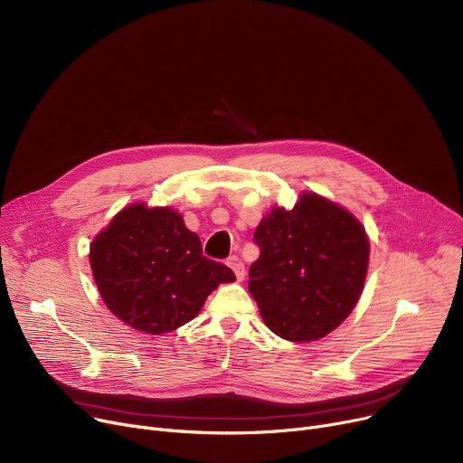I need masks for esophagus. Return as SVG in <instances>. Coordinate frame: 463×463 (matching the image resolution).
<instances>
[{
  "label": "esophagus",
  "mask_w": 463,
  "mask_h": 463,
  "mask_svg": "<svg viewBox=\"0 0 463 463\" xmlns=\"http://www.w3.org/2000/svg\"><path fill=\"white\" fill-rule=\"evenodd\" d=\"M227 264L232 269V272H234V276H236L238 281L244 279V276H246V266H244V262H241L238 257H231V259L227 260Z\"/></svg>",
  "instance_id": "1"
}]
</instances>
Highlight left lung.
Segmentation results:
<instances>
[{"mask_svg":"<svg viewBox=\"0 0 463 463\" xmlns=\"http://www.w3.org/2000/svg\"><path fill=\"white\" fill-rule=\"evenodd\" d=\"M250 293L262 319L288 342H315L342 325L368 272L370 241L358 219L315 193L272 208L255 231Z\"/></svg>","mask_w":463,"mask_h":463,"instance_id":"8db88e82","label":"left lung"}]
</instances>
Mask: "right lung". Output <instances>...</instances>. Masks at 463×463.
I'll list each match as a JSON object with an SVG mask.
<instances>
[{"label": "right lung", "mask_w": 463, "mask_h": 463, "mask_svg": "<svg viewBox=\"0 0 463 463\" xmlns=\"http://www.w3.org/2000/svg\"><path fill=\"white\" fill-rule=\"evenodd\" d=\"M90 264L107 307L131 328L159 335L199 315L229 266L203 255L199 236L173 208L131 204L90 246Z\"/></svg>", "instance_id": "obj_1"}]
</instances>
